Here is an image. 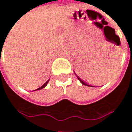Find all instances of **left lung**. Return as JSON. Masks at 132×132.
Here are the masks:
<instances>
[{"mask_svg":"<svg viewBox=\"0 0 132 132\" xmlns=\"http://www.w3.org/2000/svg\"><path fill=\"white\" fill-rule=\"evenodd\" d=\"M74 74L76 75V77H77V79H79V81L80 82L82 83V85H86V86H88V87H95V86H92V85H89V84H88V83L86 82H85V81H84L83 79H81V78H80L79 76H77V75H76V73H75V72H74Z\"/></svg>","mask_w":132,"mask_h":132,"instance_id":"8db88e82","label":"left lung"}]
</instances>
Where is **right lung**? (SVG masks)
I'll list each match as a JSON object with an SVG mask.
<instances>
[{
	"label": "right lung",
	"instance_id": "add662e5",
	"mask_svg": "<svg viewBox=\"0 0 132 132\" xmlns=\"http://www.w3.org/2000/svg\"><path fill=\"white\" fill-rule=\"evenodd\" d=\"M49 81H50V79H48V80H47V82H46L42 86H41L40 88H38L36 89V90H32V91H36V90H41V89H42V88H45V87L47 86V84H48V82H49Z\"/></svg>",
	"mask_w": 132,
	"mask_h": 132
}]
</instances>
